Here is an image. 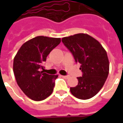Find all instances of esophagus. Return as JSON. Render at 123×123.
<instances>
[{
	"instance_id": "obj_1",
	"label": "esophagus",
	"mask_w": 123,
	"mask_h": 123,
	"mask_svg": "<svg viewBox=\"0 0 123 123\" xmlns=\"http://www.w3.org/2000/svg\"><path fill=\"white\" fill-rule=\"evenodd\" d=\"M62 76V78H65V79H68V78H69V76Z\"/></svg>"
}]
</instances>
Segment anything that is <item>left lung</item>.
Wrapping results in <instances>:
<instances>
[{"instance_id":"obj_1","label":"left lung","mask_w":123,"mask_h":123,"mask_svg":"<svg viewBox=\"0 0 123 123\" xmlns=\"http://www.w3.org/2000/svg\"><path fill=\"white\" fill-rule=\"evenodd\" d=\"M62 42L80 63L82 76L78 84L70 88V92L80 99H88L100 90L108 76L109 62L105 50L99 41L84 33H78L62 39Z\"/></svg>"}]
</instances>
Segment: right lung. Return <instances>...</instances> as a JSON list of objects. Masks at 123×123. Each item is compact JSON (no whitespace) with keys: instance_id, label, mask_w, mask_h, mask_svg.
<instances>
[{"instance_id":"right-lung-1","label":"right lung","mask_w":123,"mask_h":123,"mask_svg":"<svg viewBox=\"0 0 123 123\" xmlns=\"http://www.w3.org/2000/svg\"><path fill=\"white\" fill-rule=\"evenodd\" d=\"M60 43V38L37 36L24 43L15 56L13 70L18 85L32 100H43L53 91L58 76L41 70L45 68L47 56Z\"/></svg>"}]
</instances>
